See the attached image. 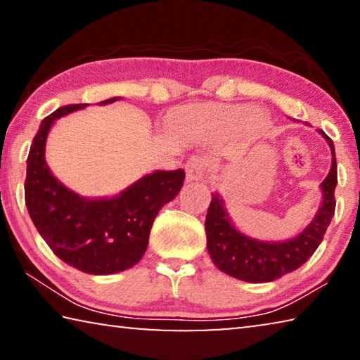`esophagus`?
<instances>
[{"instance_id": "1", "label": "esophagus", "mask_w": 360, "mask_h": 360, "mask_svg": "<svg viewBox=\"0 0 360 360\" xmlns=\"http://www.w3.org/2000/svg\"><path fill=\"white\" fill-rule=\"evenodd\" d=\"M206 168H208V163H206L205 158L192 157L191 160L186 163L187 181H202L206 173Z\"/></svg>"}]
</instances>
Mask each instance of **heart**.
Segmentation results:
<instances>
[{"label":"heart","instance_id":"obj_1","mask_svg":"<svg viewBox=\"0 0 360 360\" xmlns=\"http://www.w3.org/2000/svg\"><path fill=\"white\" fill-rule=\"evenodd\" d=\"M193 117L203 120L212 129L225 133H248L254 129H264L268 119L254 106H198L192 111Z\"/></svg>","mask_w":360,"mask_h":360}]
</instances>
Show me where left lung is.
Instances as JSON below:
<instances>
[{
    "mask_svg": "<svg viewBox=\"0 0 360 360\" xmlns=\"http://www.w3.org/2000/svg\"><path fill=\"white\" fill-rule=\"evenodd\" d=\"M332 150V168L322 181V203L311 224L289 241H259L243 235L230 222L222 198L211 193L206 214V248L219 270L248 283H270L302 266L321 245L335 214L337 158L332 139L319 130Z\"/></svg>",
    "mask_w": 360,
    "mask_h": 360,
    "instance_id": "obj_1",
    "label": "left lung"
}]
</instances>
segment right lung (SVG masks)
<instances>
[{
	"label": "right lung",
	"mask_w": 360,
	"mask_h": 360,
	"mask_svg": "<svg viewBox=\"0 0 360 360\" xmlns=\"http://www.w3.org/2000/svg\"><path fill=\"white\" fill-rule=\"evenodd\" d=\"M85 106H62L41 122L27 158L25 203L36 230L58 259L90 275H112L141 260L155 216L179 193L186 173L146 174L112 198H84L66 188L46 163L47 133L58 117Z\"/></svg>",
	"instance_id": "add662e5"
}]
</instances>
